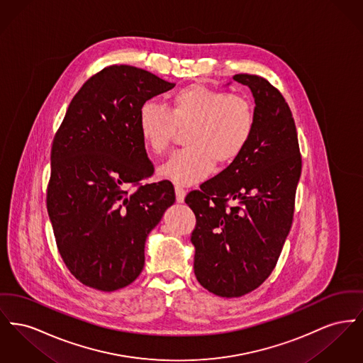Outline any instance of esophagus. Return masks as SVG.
I'll return each instance as SVG.
<instances>
[{
  "mask_svg": "<svg viewBox=\"0 0 363 363\" xmlns=\"http://www.w3.org/2000/svg\"><path fill=\"white\" fill-rule=\"evenodd\" d=\"M185 189L179 185H175V197H177V201L178 203H182L184 199H185Z\"/></svg>",
  "mask_w": 363,
  "mask_h": 363,
  "instance_id": "esophagus-1",
  "label": "esophagus"
}]
</instances>
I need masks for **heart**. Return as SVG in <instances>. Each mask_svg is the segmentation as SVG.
I'll return each instance as SVG.
<instances>
[{
	"label": "heart",
	"instance_id": "heart-1",
	"mask_svg": "<svg viewBox=\"0 0 363 363\" xmlns=\"http://www.w3.org/2000/svg\"><path fill=\"white\" fill-rule=\"evenodd\" d=\"M255 126V106L247 96L197 84L174 91L167 108L145 103L138 111V131L152 155H164L177 131L188 130L186 150L160 169L163 177L182 185L207 178L215 163L225 167L235 162Z\"/></svg>",
	"mask_w": 363,
	"mask_h": 363
}]
</instances>
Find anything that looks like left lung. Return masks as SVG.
Segmentation results:
<instances>
[{
	"label": "left lung",
	"instance_id": "1",
	"mask_svg": "<svg viewBox=\"0 0 363 363\" xmlns=\"http://www.w3.org/2000/svg\"><path fill=\"white\" fill-rule=\"evenodd\" d=\"M255 97L256 126L242 155L186 194L196 216L194 276L220 298H240L272 274L291 230L301 155L292 112L276 86L237 74Z\"/></svg>",
	"mask_w": 363,
	"mask_h": 363
}]
</instances>
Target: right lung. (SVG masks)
I'll return each instance as SVG.
<instances>
[{"label":"right lung","mask_w":363,"mask_h":363,"mask_svg":"<svg viewBox=\"0 0 363 363\" xmlns=\"http://www.w3.org/2000/svg\"><path fill=\"white\" fill-rule=\"evenodd\" d=\"M174 84L131 65H109L71 100L50 150L46 208L69 273L112 292L143 272L147 235L175 201L170 181L153 175L138 111Z\"/></svg>","instance_id":"right-lung-1"}]
</instances>
